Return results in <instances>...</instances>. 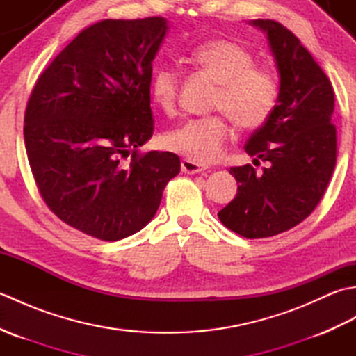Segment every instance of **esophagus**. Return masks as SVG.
Here are the masks:
<instances>
[{"mask_svg": "<svg viewBox=\"0 0 356 356\" xmlns=\"http://www.w3.org/2000/svg\"><path fill=\"white\" fill-rule=\"evenodd\" d=\"M180 166H182V171L185 174H199V172H203L207 170L203 165H200L197 162H193V161H188V159H184V161L180 162Z\"/></svg>", "mask_w": 356, "mask_h": 356, "instance_id": "1", "label": "esophagus"}]
</instances>
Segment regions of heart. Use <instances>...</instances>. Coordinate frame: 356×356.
<instances>
[{
  "label": "heart",
  "instance_id": "heart-1",
  "mask_svg": "<svg viewBox=\"0 0 356 356\" xmlns=\"http://www.w3.org/2000/svg\"><path fill=\"white\" fill-rule=\"evenodd\" d=\"M188 61L217 82L211 108L222 111L241 130L268 122L278 102V82L269 69L254 64V55L229 38H211L188 53ZM179 74L161 65L149 78L151 101L165 115L176 111ZM231 128L224 115L191 119L163 136V147L188 161L209 163L222 156Z\"/></svg>",
  "mask_w": 356,
  "mask_h": 356
}]
</instances>
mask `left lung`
Masks as SVG:
<instances>
[{
	"label": "left lung",
	"mask_w": 356,
	"mask_h": 356,
	"mask_svg": "<svg viewBox=\"0 0 356 356\" xmlns=\"http://www.w3.org/2000/svg\"><path fill=\"white\" fill-rule=\"evenodd\" d=\"M251 24L268 35L280 73L277 107L251 134L246 153L251 163L232 166L237 195L218 218L246 238L289 231L312 213L329 185L337 162V128L330 122L334 88L326 73L289 29L274 19Z\"/></svg>",
	"instance_id": "1"
}]
</instances>
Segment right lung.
Segmentation results:
<instances>
[{
  "mask_svg": "<svg viewBox=\"0 0 356 356\" xmlns=\"http://www.w3.org/2000/svg\"><path fill=\"white\" fill-rule=\"evenodd\" d=\"M166 29L161 17L96 22L30 93L24 142L38 191L59 220L95 238L140 231L180 171L174 153L138 149L154 131L149 78Z\"/></svg>",
  "mask_w": 356,
  "mask_h": 356,
  "instance_id": "obj_1",
  "label": "right lung"
}]
</instances>
